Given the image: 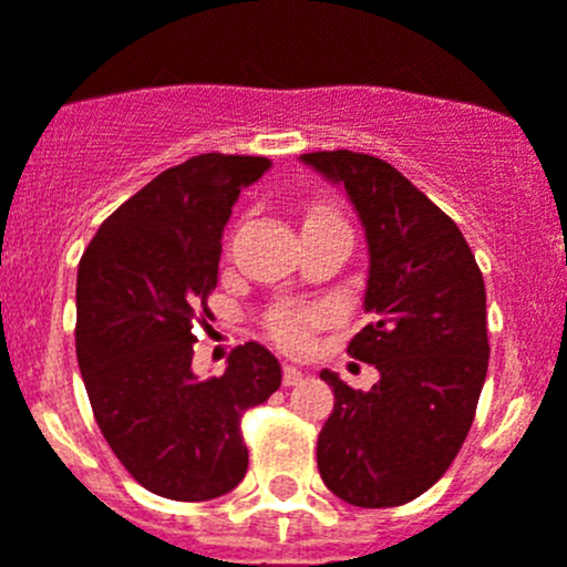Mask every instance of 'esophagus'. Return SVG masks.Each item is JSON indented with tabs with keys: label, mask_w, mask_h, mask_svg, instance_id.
Segmentation results:
<instances>
[{
	"label": "esophagus",
	"mask_w": 567,
	"mask_h": 567,
	"mask_svg": "<svg viewBox=\"0 0 567 567\" xmlns=\"http://www.w3.org/2000/svg\"><path fill=\"white\" fill-rule=\"evenodd\" d=\"M300 381H303V373L295 364H284V386H298Z\"/></svg>",
	"instance_id": "esophagus-1"
}]
</instances>
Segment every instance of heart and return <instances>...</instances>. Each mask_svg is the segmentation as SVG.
Returning <instances> with one entry per match:
<instances>
[{"label":"heart","instance_id":"b5f03b06","mask_svg":"<svg viewBox=\"0 0 567 567\" xmlns=\"http://www.w3.org/2000/svg\"><path fill=\"white\" fill-rule=\"evenodd\" d=\"M322 214L331 212H315L309 217H322ZM328 320V309H292V306H284V309L275 311L269 317V337L280 344L284 350H300L309 348L315 342V331Z\"/></svg>","mask_w":567,"mask_h":567}]
</instances>
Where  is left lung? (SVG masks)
<instances>
[{"mask_svg": "<svg viewBox=\"0 0 567 567\" xmlns=\"http://www.w3.org/2000/svg\"><path fill=\"white\" fill-rule=\"evenodd\" d=\"M300 161L342 183L370 250L361 328L348 353L375 364L373 390L337 373L317 467L337 498L364 509L423 495L460 454L487 379V292L473 250L449 214L375 155L350 150Z\"/></svg>", "mask_w": 567, "mask_h": 567, "instance_id": "1", "label": "left lung"}]
</instances>
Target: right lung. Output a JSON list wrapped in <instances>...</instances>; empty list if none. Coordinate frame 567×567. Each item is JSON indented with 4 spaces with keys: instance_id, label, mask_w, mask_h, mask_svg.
<instances>
[{
    "instance_id": "1",
    "label": "right lung",
    "mask_w": 567,
    "mask_h": 567,
    "mask_svg": "<svg viewBox=\"0 0 567 567\" xmlns=\"http://www.w3.org/2000/svg\"><path fill=\"white\" fill-rule=\"evenodd\" d=\"M258 155H194L100 225L78 267V361L102 436L125 471L172 501H212L247 473L241 417L280 386V364L245 342L223 375L192 370L223 230Z\"/></svg>"
}]
</instances>
